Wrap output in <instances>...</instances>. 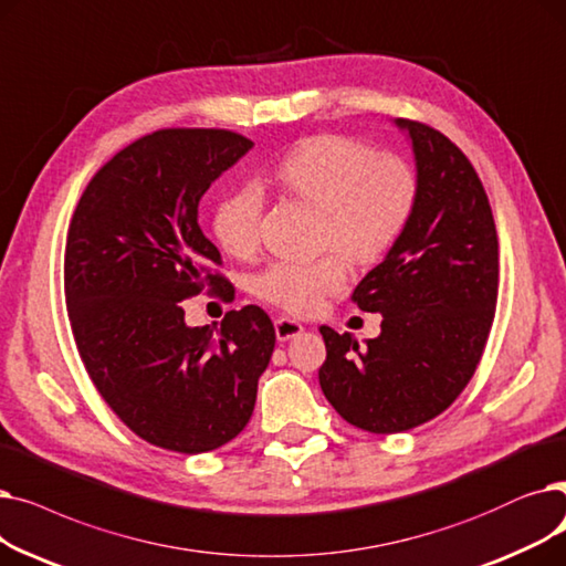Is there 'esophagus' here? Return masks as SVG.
<instances>
[{
	"label": "esophagus",
	"mask_w": 566,
	"mask_h": 566,
	"mask_svg": "<svg viewBox=\"0 0 566 566\" xmlns=\"http://www.w3.org/2000/svg\"><path fill=\"white\" fill-rule=\"evenodd\" d=\"M274 329H276V338H279V340H290V338L300 336V334L304 332L302 322L292 319V317H279V319L274 322Z\"/></svg>",
	"instance_id": "obj_1"
}]
</instances>
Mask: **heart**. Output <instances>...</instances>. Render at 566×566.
Returning a JSON list of instances; mask_svg holds the SVG:
<instances>
[{"mask_svg":"<svg viewBox=\"0 0 566 566\" xmlns=\"http://www.w3.org/2000/svg\"><path fill=\"white\" fill-rule=\"evenodd\" d=\"M281 193L319 211V247L355 264L380 262L406 232L419 198V179L406 158L325 133L294 145L274 168ZM264 198L241 186L213 211L221 249L247 258L260 244ZM347 285V264L336 253L315 262H276L253 281L258 297L287 313H313Z\"/></svg>","mask_w":566,"mask_h":566,"instance_id":"b5f03b06","label":"heart"}]
</instances>
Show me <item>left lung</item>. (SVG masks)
I'll return each mask as SVG.
<instances>
[{
	"label": "left lung",
	"mask_w": 566,
	"mask_h": 566,
	"mask_svg": "<svg viewBox=\"0 0 566 566\" xmlns=\"http://www.w3.org/2000/svg\"><path fill=\"white\" fill-rule=\"evenodd\" d=\"M412 140L419 198L387 258L353 292L380 313V336L319 327L327 359L319 387L334 410L368 433L391 436L442 415L486 347L497 304V230L468 156L440 130L396 119Z\"/></svg>",
	"instance_id": "8db88e82"
}]
</instances>
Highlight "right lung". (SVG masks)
I'll use <instances>...</instances> for the list:
<instances>
[{"label":"right lung","instance_id":"add662e5","mask_svg":"<svg viewBox=\"0 0 566 566\" xmlns=\"http://www.w3.org/2000/svg\"><path fill=\"white\" fill-rule=\"evenodd\" d=\"M253 143L226 128H160L92 177L66 237L71 332L111 410L154 447L205 453L249 423L274 353L260 306L188 327L179 302L228 300L219 249L202 234L207 188Z\"/></svg>","mask_w":566,"mask_h":566}]
</instances>
